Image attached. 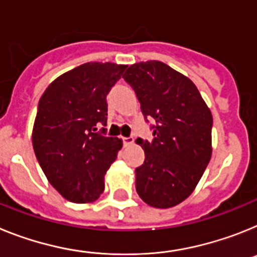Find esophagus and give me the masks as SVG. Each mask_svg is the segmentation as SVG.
Here are the masks:
<instances>
[{"label": "esophagus", "instance_id": "34e87169", "mask_svg": "<svg viewBox=\"0 0 257 257\" xmlns=\"http://www.w3.org/2000/svg\"><path fill=\"white\" fill-rule=\"evenodd\" d=\"M121 140L125 146H129V145H132L133 142H135V138L133 137H121Z\"/></svg>", "mask_w": 257, "mask_h": 257}]
</instances>
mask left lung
I'll return each instance as SVG.
<instances>
[{
    "label": "left lung",
    "mask_w": 257,
    "mask_h": 257,
    "mask_svg": "<svg viewBox=\"0 0 257 257\" xmlns=\"http://www.w3.org/2000/svg\"><path fill=\"white\" fill-rule=\"evenodd\" d=\"M135 89L153 142L138 138L145 162L136 169V190L146 204L171 208L200 181L212 155V113L189 77L159 61L132 64L122 76Z\"/></svg>",
    "instance_id": "8db88e82"
}]
</instances>
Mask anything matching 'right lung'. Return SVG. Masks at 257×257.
<instances>
[{
	"mask_svg": "<svg viewBox=\"0 0 257 257\" xmlns=\"http://www.w3.org/2000/svg\"><path fill=\"white\" fill-rule=\"evenodd\" d=\"M125 68L111 62L84 63L57 77L40 99L33 150L51 186L70 202L99 198L107 169L122 147L120 138L97 129L107 124L106 97Z\"/></svg>",
	"mask_w": 257,
	"mask_h": 257,
	"instance_id": "1",
	"label": "right lung"
}]
</instances>
